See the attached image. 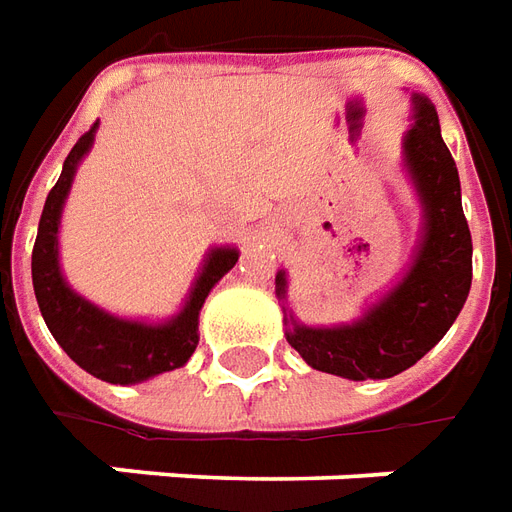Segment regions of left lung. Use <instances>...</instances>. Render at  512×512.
<instances>
[{
  "mask_svg": "<svg viewBox=\"0 0 512 512\" xmlns=\"http://www.w3.org/2000/svg\"><path fill=\"white\" fill-rule=\"evenodd\" d=\"M402 170L419 201L411 262L361 311L339 325H306L286 303L289 275L275 273L286 342L311 369L347 380H386L436 347L458 320L471 289V234L460 204L455 159L441 137L436 107L411 93V129L402 137Z\"/></svg>",
  "mask_w": 512,
  "mask_h": 512,
  "instance_id": "obj_1",
  "label": "left lung"
}]
</instances>
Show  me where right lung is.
Wrapping results in <instances>:
<instances>
[{
    "label": "right lung",
    "instance_id": "1",
    "mask_svg": "<svg viewBox=\"0 0 512 512\" xmlns=\"http://www.w3.org/2000/svg\"><path fill=\"white\" fill-rule=\"evenodd\" d=\"M96 129L99 121L76 140L71 154L65 157L60 179L46 198L32 250V286L46 328L71 361H76L93 378L115 386H134L157 378L162 372H173L190 361L198 347L201 308L217 281L237 264L239 250L234 245H215L206 250L204 262L192 278L190 292L179 311L170 314L168 320L151 322L118 317L79 295L68 284L60 264V220L76 170L93 148Z\"/></svg>",
    "mask_w": 512,
    "mask_h": 512
}]
</instances>
